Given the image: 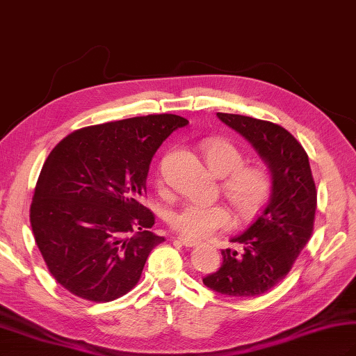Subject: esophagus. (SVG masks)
Here are the masks:
<instances>
[{"label":"esophagus","instance_id":"esophagus-1","mask_svg":"<svg viewBox=\"0 0 356 356\" xmlns=\"http://www.w3.org/2000/svg\"><path fill=\"white\" fill-rule=\"evenodd\" d=\"M177 239L185 245V247H195V245H198V242L197 241H194V239H188V238H185L184 234H179L177 236Z\"/></svg>","mask_w":356,"mask_h":356}]
</instances>
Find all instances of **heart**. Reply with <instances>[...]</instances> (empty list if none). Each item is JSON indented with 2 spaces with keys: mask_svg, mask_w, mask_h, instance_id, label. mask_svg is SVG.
I'll return each mask as SVG.
<instances>
[{
  "mask_svg": "<svg viewBox=\"0 0 356 356\" xmlns=\"http://www.w3.org/2000/svg\"><path fill=\"white\" fill-rule=\"evenodd\" d=\"M204 161L213 175L225 177L222 189L242 216H250L265 203L270 193V176L261 165H243L245 156L238 145L225 140L204 144ZM232 224L224 204L189 202L171 215L172 229L188 239H207Z\"/></svg>",
  "mask_w": 356,
  "mask_h": 356,
  "instance_id": "1",
  "label": "heart"
}]
</instances>
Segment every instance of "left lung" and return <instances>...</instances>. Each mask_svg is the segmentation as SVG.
Masks as SVG:
<instances>
[{
    "label": "left lung",
    "mask_w": 356,
    "mask_h": 356,
    "mask_svg": "<svg viewBox=\"0 0 356 356\" xmlns=\"http://www.w3.org/2000/svg\"><path fill=\"white\" fill-rule=\"evenodd\" d=\"M216 115L241 134L265 162L270 194L247 229L230 238L243 251L221 250V268L206 275L203 282L225 296H259L287 275L309 241L316 185L308 154L284 127L239 114Z\"/></svg>",
    "instance_id": "1"
}]
</instances>
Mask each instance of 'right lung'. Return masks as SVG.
Listing matches in <instances>:
<instances>
[{"label":"right lung","instance_id":"right-lung-1","mask_svg":"<svg viewBox=\"0 0 356 356\" xmlns=\"http://www.w3.org/2000/svg\"><path fill=\"white\" fill-rule=\"evenodd\" d=\"M186 118L132 117L63 138L43 163L30 209L35 243L52 277L72 295L109 302L138 282L150 251L143 206L152 158Z\"/></svg>","mask_w":356,"mask_h":356}]
</instances>
